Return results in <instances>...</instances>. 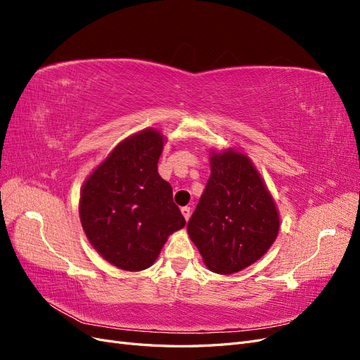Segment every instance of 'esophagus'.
Returning a JSON list of instances; mask_svg holds the SVG:
<instances>
[{"instance_id": "34e87169", "label": "esophagus", "mask_w": 360, "mask_h": 360, "mask_svg": "<svg viewBox=\"0 0 360 360\" xmlns=\"http://www.w3.org/2000/svg\"><path fill=\"white\" fill-rule=\"evenodd\" d=\"M181 214L184 216V219L189 221V217H191V207H183V209H181Z\"/></svg>"}]
</instances>
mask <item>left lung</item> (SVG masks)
<instances>
[{
	"mask_svg": "<svg viewBox=\"0 0 360 360\" xmlns=\"http://www.w3.org/2000/svg\"><path fill=\"white\" fill-rule=\"evenodd\" d=\"M210 179L188 222L205 266L231 275L255 263L274 245L279 214L250 159L228 148L212 151Z\"/></svg>",
	"mask_w": 360,
	"mask_h": 360,
	"instance_id": "left-lung-1",
	"label": "left lung"
}]
</instances>
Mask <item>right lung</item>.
<instances>
[{
  "label": "right lung",
  "mask_w": 360,
  "mask_h": 360,
  "mask_svg": "<svg viewBox=\"0 0 360 360\" xmlns=\"http://www.w3.org/2000/svg\"><path fill=\"white\" fill-rule=\"evenodd\" d=\"M163 135L155 129L123 139L81 189L79 217L91 246L127 271L148 269L186 221L158 172Z\"/></svg>",
  "instance_id": "add662e5"
}]
</instances>
